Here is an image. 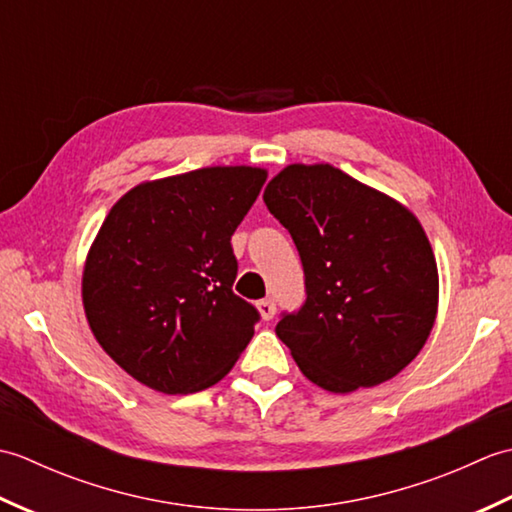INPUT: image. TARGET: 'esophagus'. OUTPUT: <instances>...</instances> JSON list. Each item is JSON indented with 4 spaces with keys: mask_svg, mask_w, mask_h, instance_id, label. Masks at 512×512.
I'll use <instances>...</instances> for the list:
<instances>
[{
    "mask_svg": "<svg viewBox=\"0 0 512 512\" xmlns=\"http://www.w3.org/2000/svg\"><path fill=\"white\" fill-rule=\"evenodd\" d=\"M257 310H259V314H262L264 321H270L277 312V303H275V299H262L257 303Z\"/></svg>",
    "mask_w": 512,
    "mask_h": 512,
    "instance_id": "34e87169",
    "label": "esophagus"
}]
</instances>
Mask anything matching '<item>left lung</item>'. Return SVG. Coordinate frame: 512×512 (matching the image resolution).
Returning <instances> with one entry per match:
<instances>
[{
	"mask_svg": "<svg viewBox=\"0 0 512 512\" xmlns=\"http://www.w3.org/2000/svg\"><path fill=\"white\" fill-rule=\"evenodd\" d=\"M264 202L306 273V303L275 328L303 376L332 394L394 378L438 314V266L418 217L328 162L281 169Z\"/></svg>",
	"mask_w": 512,
	"mask_h": 512,
	"instance_id": "obj_1",
	"label": "left lung"
}]
</instances>
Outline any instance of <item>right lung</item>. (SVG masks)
<instances>
[{"label": "right lung", "instance_id": "obj_1", "mask_svg": "<svg viewBox=\"0 0 512 512\" xmlns=\"http://www.w3.org/2000/svg\"><path fill=\"white\" fill-rule=\"evenodd\" d=\"M266 178L262 167H202L140 182L107 213L85 257L83 310L138 383L202 391L253 339L259 314L233 292L231 235Z\"/></svg>", "mask_w": 512, "mask_h": 512}]
</instances>
